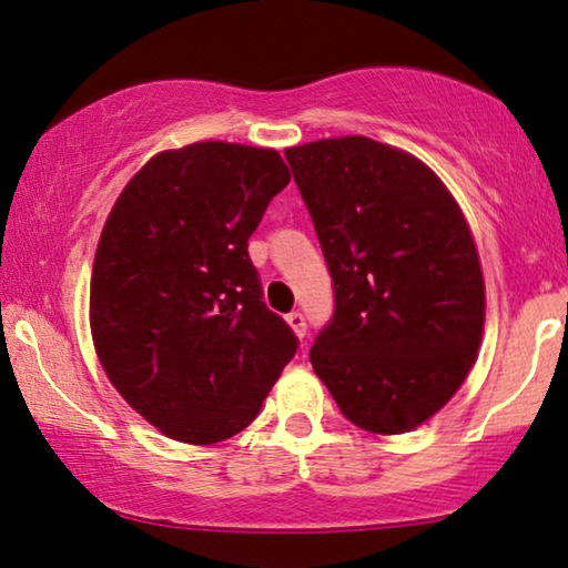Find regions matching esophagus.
<instances>
[{
    "label": "esophagus",
    "mask_w": 568,
    "mask_h": 568,
    "mask_svg": "<svg viewBox=\"0 0 568 568\" xmlns=\"http://www.w3.org/2000/svg\"><path fill=\"white\" fill-rule=\"evenodd\" d=\"M285 318H287V324H291V329L298 334L301 339L306 337V316H303L301 311H291V314H287Z\"/></svg>",
    "instance_id": "esophagus-1"
}]
</instances>
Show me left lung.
<instances>
[{
	"instance_id": "obj_1",
	"label": "left lung",
	"mask_w": 568,
	"mask_h": 568,
	"mask_svg": "<svg viewBox=\"0 0 568 568\" xmlns=\"http://www.w3.org/2000/svg\"><path fill=\"white\" fill-rule=\"evenodd\" d=\"M334 285L311 365L375 435L443 409L476 361L484 277L458 203L419 159L365 135L285 151Z\"/></svg>"
}]
</instances>
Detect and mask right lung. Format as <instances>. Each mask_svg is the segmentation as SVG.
Returning a JSON list of instances; mask_svg holds the SVG:
<instances>
[{
	"mask_svg": "<svg viewBox=\"0 0 568 568\" xmlns=\"http://www.w3.org/2000/svg\"><path fill=\"white\" fill-rule=\"evenodd\" d=\"M287 182L273 149L203 141L156 154L108 215L92 339L118 394L166 437L242 433L298 349L246 252Z\"/></svg>",
	"mask_w": 568,
	"mask_h": 568,
	"instance_id": "1",
	"label": "right lung"
}]
</instances>
